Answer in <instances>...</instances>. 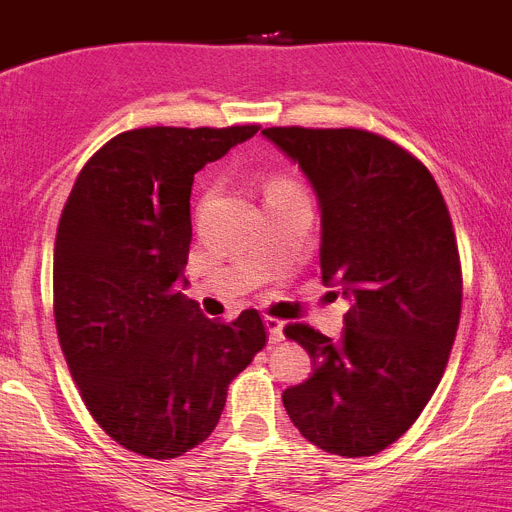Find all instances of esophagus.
Wrapping results in <instances>:
<instances>
[{
	"mask_svg": "<svg viewBox=\"0 0 512 512\" xmlns=\"http://www.w3.org/2000/svg\"><path fill=\"white\" fill-rule=\"evenodd\" d=\"M264 328L269 333V343H279L284 338V323L279 318H264Z\"/></svg>",
	"mask_w": 512,
	"mask_h": 512,
	"instance_id": "obj_1",
	"label": "esophagus"
}]
</instances>
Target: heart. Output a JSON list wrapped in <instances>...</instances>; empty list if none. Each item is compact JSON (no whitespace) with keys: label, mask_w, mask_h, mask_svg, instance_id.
<instances>
[{"label":"heart","mask_w":512,"mask_h":512,"mask_svg":"<svg viewBox=\"0 0 512 512\" xmlns=\"http://www.w3.org/2000/svg\"><path fill=\"white\" fill-rule=\"evenodd\" d=\"M279 187H295V184L287 182V179H277V182L269 184V189H279Z\"/></svg>","instance_id":"heart-1"}]
</instances>
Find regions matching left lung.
<instances>
[{
    "mask_svg": "<svg viewBox=\"0 0 512 512\" xmlns=\"http://www.w3.org/2000/svg\"><path fill=\"white\" fill-rule=\"evenodd\" d=\"M315 192L320 271L348 300L338 341L287 325L312 374L282 392L297 431L338 456H374L408 431L443 377L461 312L456 235L418 158L366 130H261Z\"/></svg>",
    "mask_w": 512,
    "mask_h": 512,
    "instance_id": "obj_1",
    "label": "left lung"
}]
</instances>
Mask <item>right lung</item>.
Listing matches in <instances>:
<instances>
[{
    "label": "right lung",
    "instance_id": "obj_1",
    "mask_svg": "<svg viewBox=\"0 0 512 512\" xmlns=\"http://www.w3.org/2000/svg\"><path fill=\"white\" fill-rule=\"evenodd\" d=\"M256 133L259 125L120 133L76 176L58 220L63 356L102 431L148 459L205 441L228 384L266 343L256 310L212 323L182 292L194 174Z\"/></svg>",
    "mask_w": 512,
    "mask_h": 512
}]
</instances>
